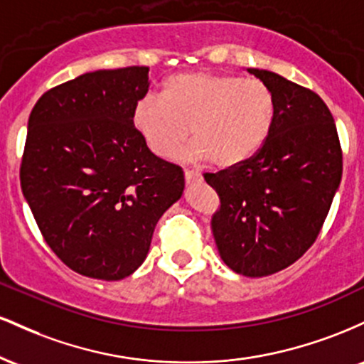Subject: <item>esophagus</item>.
<instances>
[{"mask_svg": "<svg viewBox=\"0 0 364 364\" xmlns=\"http://www.w3.org/2000/svg\"><path fill=\"white\" fill-rule=\"evenodd\" d=\"M185 179H186V183L202 181V174H200L198 171H193V169H186V171H185Z\"/></svg>", "mask_w": 364, "mask_h": 364, "instance_id": "esophagus-1", "label": "esophagus"}]
</instances>
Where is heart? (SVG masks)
<instances>
[{"mask_svg": "<svg viewBox=\"0 0 364 364\" xmlns=\"http://www.w3.org/2000/svg\"><path fill=\"white\" fill-rule=\"evenodd\" d=\"M275 119V97L257 78L207 72L166 78L161 99H140L132 112L145 145L159 157H174L190 133L188 157L219 168L248 161L265 144Z\"/></svg>", "mask_w": 364, "mask_h": 364, "instance_id": "heart-1", "label": "heart"}]
</instances>
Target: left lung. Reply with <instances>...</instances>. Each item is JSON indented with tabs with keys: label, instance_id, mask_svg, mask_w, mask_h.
I'll return each instance as SVG.
<instances>
[{
	"label": "left lung",
	"instance_id": "8db88e82",
	"mask_svg": "<svg viewBox=\"0 0 364 364\" xmlns=\"http://www.w3.org/2000/svg\"><path fill=\"white\" fill-rule=\"evenodd\" d=\"M248 73L274 92L272 132L248 161L203 178L220 198L210 223L220 258L236 274L265 277L318 237L342 178V149L318 94L267 70Z\"/></svg>",
	"mask_w": 364,
	"mask_h": 364
}]
</instances>
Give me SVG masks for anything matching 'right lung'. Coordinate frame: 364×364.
<instances>
[{
	"instance_id": "add662e5",
	"label": "right lung",
	"mask_w": 364,
	"mask_h": 364,
	"mask_svg": "<svg viewBox=\"0 0 364 364\" xmlns=\"http://www.w3.org/2000/svg\"><path fill=\"white\" fill-rule=\"evenodd\" d=\"M147 90V66L99 70L44 92L28 116L23 196L49 248L85 277L135 272L185 190L183 169L150 152L133 127Z\"/></svg>"
}]
</instances>
